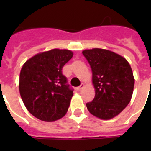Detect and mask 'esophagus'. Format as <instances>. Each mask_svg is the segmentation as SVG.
Returning <instances> with one entry per match:
<instances>
[{"instance_id": "1", "label": "esophagus", "mask_w": 151, "mask_h": 151, "mask_svg": "<svg viewBox=\"0 0 151 151\" xmlns=\"http://www.w3.org/2000/svg\"><path fill=\"white\" fill-rule=\"evenodd\" d=\"M83 88H84V84H81L79 87L77 88V90H78V92H80V91H81V89H82Z\"/></svg>"}]
</instances>
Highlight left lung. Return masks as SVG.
Returning a JSON list of instances; mask_svg holds the SVG:
<instances>
[{"label":"left lung","mask_w":151,"mask_h":151,"mask_svg":"<svg viewBox=\"0 0 151 151\" xmlns=\"http://www.w3.org/2000/svg\"><path fill=\"white\" fill-rule=\"evenodd\" d=\"M92 71L95 98L86 103L92 115L109 120L117 116L131 100L133 73L129 62L111 51L93 48L82 52Z\"/></svg>","instance_id":"1"}]
</instances>
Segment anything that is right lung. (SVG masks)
<instances>
[{"label":"right lung","mask_w":151,"mask_h":151,"mask_svg":"<svg viewBox=\"0 0 151 151\" xmlns=\"http://www.w3.org/2000/svg\"><path fill=\"white\" fill-rule=\"evenodd\" d=\"M72 57L70 50L52 49L37 54L22 66L20 96L28 111L37 118L53 122L67 112L73 89L62 70Z\"/></svg>","instance_id":"right-lung-1"}]
</instances>
